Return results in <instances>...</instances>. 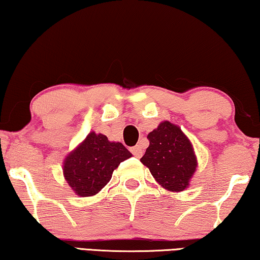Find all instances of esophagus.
Here are the masks:
<instances>
[{
	"label": "esophagus",
	"mask_w": 260,
	"mask_h": 260,
	"mask_svg": "<svg viewBox=\"0 0 260 260\" xmlns=\"http://www.w3.org/2000/svg\"><path fill=\"white\" fill-rule=\"evenodd\" d=\"M130 151H131V154L135 156V157L140 158V157H142V155H143V147H142L141 144H137V145H135V147L131 148Z\"/></svg>",
	"instance_id": "34e87169"
}]
</instances>
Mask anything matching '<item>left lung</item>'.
Masks as SVG:
<instances>
[{
    "label": "left lung",
    "mask_w": 260,
    "mask_h": 260,
    "mask_svg": "<svg viewBox=\"0 0 260 260\" xmlns=\"http://www.w3.org/2000/svg\"><path fill=\"white\" fill-rule=\"evenodd\" d=\"M149 147L141 158L163 188L182 191L198 167L193 145L182 130L165 120L148 135Z\"/></svg>",
    "instance_id": "left-lung-1"
}]
</instances>
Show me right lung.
Instances as JSON below:
<instances>
[{
    "instance_id": "obj_1",
    "label": "right lung",
    "mask_w": 260,
    "mask_h": 260,
    "mask_svg": "<svg viewBox=\"0 0 260 260\" xmlns=\"http://www.w3.org/2000/svg\"><path fill=\"white\" fill-rule=\"evenodd\" d=\"M131 156L122 143L110 142L105 135L92 131L66 156L63 176L77 195L92 197L108 184L119 163Z\"/></svg>"
}]
</instances>
